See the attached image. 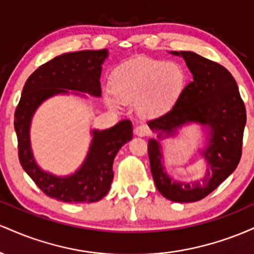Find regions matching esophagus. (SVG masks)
<instances>
[{
	"mask_svg": "<svg viewBox=\"0 0 254 254\" xmlns=\"http://www.w3.org/2000/svg\"><path fill=\"white\" fill-rule=\"evenodd\" d=\"M150 133V130L148 129L144 125H138V127H135V135L139 137H145Z\"/></svg>",
	"mask_w": 254,
	"mask_h": 254,
	"instance_id": "esophagus-1",
	"label": "esophagus"
}]
</instances>
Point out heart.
Listing matches in <instances>:
<instances>
[{
	"instance_id": "obj_1",
	"label": "heart",
	"mask_w": 254,
	"mask_h": 254,
	"mask_svg": "<svg viewBox=\"0 0 254 254\" xmlns=\"http://www.w3.org/2000/svg\"><path fill=\"white\" fill-rule=\"evenodd\" d=\"M186 75L179 64L157 60L131 61L112 74V92L122 103L138 101L142 116L155 118L172 109L182 94ZM111 105L115 100L107 98Z\"/></svg>"
}]
</instances>
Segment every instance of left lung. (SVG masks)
<instances>
[{"instance_id":"obj_1","label":"left lung","mask_w":254,"mask_h":254,"mask_svg":"<svg viewBox=\"0 0 254 254\" xmlns=\"http://www.w3.org/2000/svg\"><path fill=\"white\" fill-rule=\"evenodd\" d=\"M185 60L193 75L173 107L161 117L150 119L153 131L174 136L184 124L199 123L209 127V142L202 151L206 174L193 183L174 182L162 166L161 147L156 139L148 141V155L154 183L160 193L178 203L203 199L235 171L243 150L246 109L237 81L224 66L190 51L172 52Z\"/></svg>"}]
</instances>
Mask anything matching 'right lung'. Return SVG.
Returning a JSON list of instances; mask_svg holds the SVG:
<instances>
[{
	"instance_id": "add662e5",
	"label": "right lung",
	"mask_w": 254,
	"mask_h": 254,
	"mask_svg": "<svg viewBox=\"0 0 254 254\" xmlns=\"http://www.w3.org/2000/svg\"><path fill=\"white\" fill-rule=\"evenodd\" d=\"M107 50H83L55 57L40 65L26 81L14 115L19 160L26 173L46 196L65 203L98 202L110 191L116 155L132 138L130 121L119 122L110 129L93 130L89 151L82 166L69 177H56L40 170L30 143L31 119L46 99L66 89L100 97L101 64Z\"/></svg>"
}]
</instances>
